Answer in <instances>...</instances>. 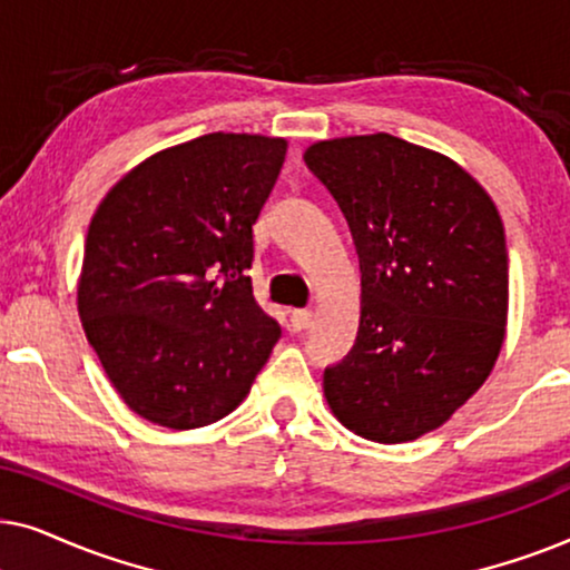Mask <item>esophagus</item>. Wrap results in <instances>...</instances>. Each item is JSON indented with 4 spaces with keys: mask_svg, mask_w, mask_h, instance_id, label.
Listing matches in <instances>:
<instances>
[{
    "mask_svg": "<svg viewBox=\"0 0 570 570\" xmlns=\"http://www.w3.org/2000/svg\"><path fill=\"white\" fill-rule=\"evenodd\" d=\"M311 324H314V311H311V308H298V311H293V314H291V326L295 332L308 330Z\"/></svg>",
    "mask_w": 570,
    "mask_h": 570,
    "instance_id": "obj_1",
    "label": "esophagus"
}]
</instances>
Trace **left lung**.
<instances>
[{
  "instance_id": "left-lung-1",
  "label": "left lung",
  "mask_w": 570,
  "mask_h": 570,
  "mask_svg": "<svg viewBox=\"0 0 570 570\" xmlns=\"http://www.w3.org/2000/svg\"><path fill=\"white\" fill-rule=\"evenodd\" d=\"M303 160L340 205L361 262V326L324 368L326 402L368 441L420 439L478 392L501 353V215L456 163L392 135L316 142Z\"/></svg>"
}]
</instances>
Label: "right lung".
I'll list each match as a JSON object with an SVG mask.
<instances>
[{"instance_id":"obj_1","label":"right lung","mask_w":570,"mask_h":570,"mask_svg":"<svg viewBox=\"0 0 570 570\" xmlns=\"http://www.w3.org/2000/svg\"><path fill=\"white\" fill-rule=\"evenodd\" d=\"M285 139L213 135L129 170L92 215L77 306L116 392L174 431L238 407L279 340L254 298V223Z\"/></svg>"}]
</instances>
